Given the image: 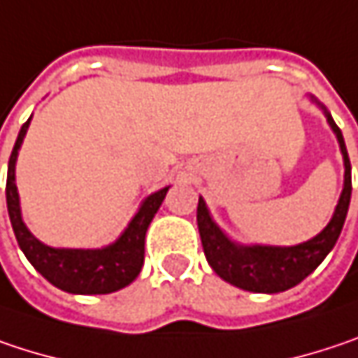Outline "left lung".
<instances>
[{
  "mask_svg": "<svg viewBox=\"0 0 358 358\" xmlns=\"http://www.w3.org/2000/svg\"><path fill=\"white\" fill-rule=\"evenodd\" d=\"M326 116L341 143L342 157H344V188H342L341 201L336 205L332 221L313 240L299 245H291V248L234 244L215 225V221L207 211L205 201L199 199L196 223H199L203 250H205L207 262L223 280L244 291L280 293L299 285L306 276L311 275L320 266V262L328 256V252L334 248L341 236L346 213H348V205H350L352 180H350V159L346 153L341 129L330 114L326 113Z\"/></svg>",
  "mask_w": 358,
  "mask_h": 358,
  "instance_id": "left-lung-1",
  "label": "left lung"
}]
</instances>
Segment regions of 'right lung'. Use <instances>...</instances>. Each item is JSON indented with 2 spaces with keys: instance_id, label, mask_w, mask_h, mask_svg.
<instances>
[{
  "instance_id": "1",
  "label": "right lung",
  "mask_w": 358,
  "mask_h": 358,
  "mask_svg": "<svg viewBox=\"0 0 358 358\" xmlns=\"http://www.w3.org/2000/svg\"><path fill=\"white\" fill-rule=\"evenodd\" d=\"M30 118L22 124L16 145L12 149L8 164V184L6 201L10 221L16 234L17 245L30 260V264L55 287L76 295H104L113 293L129 282H133L143 266L145 256V231L157 213L168 188H162L147 196L139 213L133 217L124 234L102 250H59L38 242L24 225L20 215V199L16 188V157L17 149L24 141Z\"/></svg>"
}]
</instances>
